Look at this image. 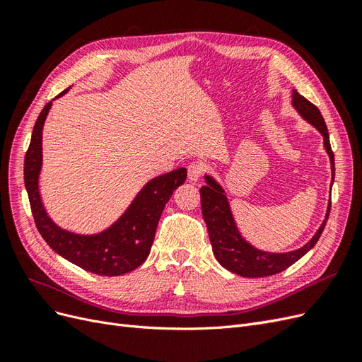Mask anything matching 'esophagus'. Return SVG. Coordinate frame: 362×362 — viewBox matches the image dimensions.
Here are the masks:
<instances>
[{"mask_svg":"<svg viewBox=\"0 0 362 362\" xmlns=\"http://www.w3.org/2000/svg\"><path fill=\"white\" fill-rule=\"evenodd\" d=\"M202 173H204L202 163L193 161V163L189 164V168H187V177H189V180H190L192 182L198 181V180L202 177Z\"/></svg>","mask_w":362,"mask_h":362,"instance_id":"1","label":"esophagus"}]
</instances>
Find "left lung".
I'll use <instances>...</instances> for the list:
<instances>
[{"instance_id": "obj_1", "label": "left lung", "mask_w": 362, "mask_h": 362, "mask_svg": "<svg viewBox=\"0 0 362 362\" xmlns=\"http://www.w3.org/2000/svg\"><path fill=\"white\" fill-rule=\"evenodd\" d=\"M291 96L293 107L296 110L299 112V115L305 120H308L311 125L319 129L320 134L323 136V144L332 164L334 182V152L329 144V134H327L325 119L319 108L306 100V98H303L300 93H298V90H293ZM205 181L206 185L201 187V206L204 221L208 229V235H210L213 252L216 255V259L221 262L225 269L237 273L240 276L264 278L270 275H276V273L288 269L319 242L325 225L327 222V217H329L331 202L329 206H327L326 217L322 226L319 228V231L314 234V237L308 243L298 250L286 252V254H272V252L258 250L254 246H250L246 240L240 235L223 189L210 177V175H205Z\"/></svg>"}]
</instances>
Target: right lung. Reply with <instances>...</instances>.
Instances as JSON below:
<instances>
[{
  "mask_svg": "<svg viewBox=\"0 0 362 362\" xmlns=\"http://www.w3.org/2000/svg\"><path fill=\"white\" fill-rule=\"evenodd\" d=\"M69 89L62 92L66 93ZM57 96V98H59ZM52 101L40 112L24 161V181L36 226L43 240L59 255L87 272L101 276H119L137 269L148 258L154 243L160 216L173 192L187 178V170L180 168L151 180L105 231L95 235H80L59 228L48 217L39 194L42 168V129Z\"/></svg>",
  "mask_w": 362,
  "mask_h": 362,
  "instance_id": "add662e5",
  "label": "right lung"
}]
</instances>
